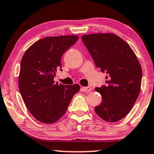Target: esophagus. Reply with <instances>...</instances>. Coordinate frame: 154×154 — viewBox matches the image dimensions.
I'll list each match as a JSON object with an SVG mask.
<instances>
[{
  "label": "esophagus",
  "instance_id": "1",
  "mask_svg": "<svg viewBox=\"0 0 154 154\" xmlns=\"http://www.w3.org/2000/svg\"><path fill=\"white\" fill-rule=\"evenodd\" d=\"M82 90L83 92H89L92 90V87L91 86H86V87H82Z\"/></svg>",
  "mask_w": 154,
  "mask_h": 154
}]
</instances>
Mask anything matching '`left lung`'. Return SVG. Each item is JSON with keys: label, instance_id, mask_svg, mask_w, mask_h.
Here are the masks:
<instances>
[{"label": "left lung", "instance_id": "1", "mask_svg": "<svg viewBox=\"0 0 154 154\" xmlns=\"http://www.w3.org/2000/svg\"><path fill=\"white\" fill-rule=\"evenodd\" d=\"M81 39L97 68L107 74L105 86L95 89L102 97L95 113L109 123L119 121L130 112L139 95L141 65L129 44L117 34H85Z\"/></svg>", "mask_w": 154, "mask_h": 154}]
</instances>
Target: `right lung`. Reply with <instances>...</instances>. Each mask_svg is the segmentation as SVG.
Masks as SVG:
<instances>
[{
  "label": "right lung",
  "instance_id": "add662e5",
  "mask_svg": "<svg viewBox=\"0 0 154 154\" xmlns=\"http://www.w3.org/2000/svg\"><path fill=\"white\" fill-rule=\"evenodd\" d=\"M78 40L77 35L42 38L25 51L21 61L19 89L33 117L44 123H56L65 114L78 84L55 83L62 55ZM62 70V69H60Z\"/></svg>",
  "mask_w": 154,
  "mask_h": 154
}]
</instances>
